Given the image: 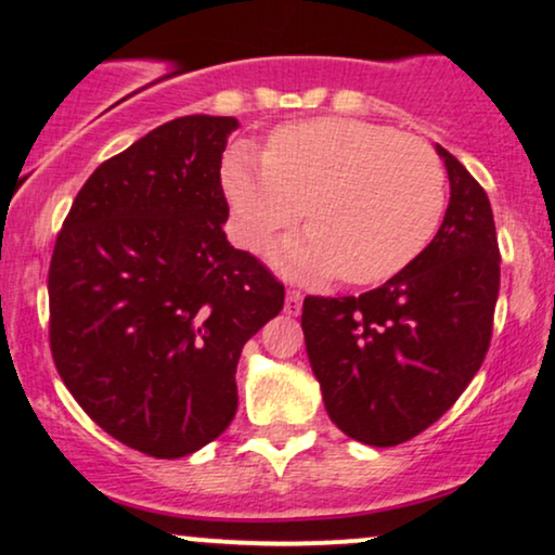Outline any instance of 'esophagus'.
Masks as SVG:
<instances>
[{
    "instance_id": "obj_1",
    "label": "esophagus",
    "mask_w": 555,
    "mask_h": 555,
    "mask_svg": "<svg viewBox=\"0 0 555 555\" xmlns=\"http://www.w3.org/2000/svg\"><path fill=\"white\" fill-rule=\"evenodd\" d=\"M299 310H302V295H299L297 289H289V292H286V299H284V313L286 315H299Z\"/></svg>"
}]
</instances>
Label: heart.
Returning <instances> with one entry per match:
<instances>
[{
    "mask_svg": "<svg viewBox=\"0 0 555 555\" xmlns=\"http://www.w3.org/2000/svg\"><path fill=\"white\" fill-rule=\"evenodd\" d=\"M237 240L260 250L302 219L276 263L295 276L378 284L423 256L446 214V169L430 143L393 127L321 117L237 143L221 162Z\"/></svg>",
    "mask_w": 555,
    "mask_h": 555,
    "instance_id": "heart-1",
    "label": "heart"
}]
</instances>
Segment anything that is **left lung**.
<instances>
[{"label": "left lung", "instance_id": "8db88e82", "mask_svg": "<svg viewBox=\"0 0 555 555\" xmlns=\"http://www.w3.org/2000/svg\"><path fill=\"white\" fill-rule=\"evenodd\" d=\"M438 234L360 297H305L302 331L328 417L367 446H397L460 399L490 347L501 256L486 190L449 151Z\"/></svg>", "mask_w": 555, "mask_h": 555}]
</instances>
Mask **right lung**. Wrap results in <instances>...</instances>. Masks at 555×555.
Segmentation results:
<instances>
[{
    "instance_id": "add662e5",
    "label": "right lung",
    "mask_w": 555,
    "mask_h": 555,
    "mask_svg": "<svg viewBox=\"0 0 555 555\" xmlns=\"http://www.w3.org/2000/svg\"><path fill=\"white\" fill-rule=\"evenodd\" d=\"M234 117L171 119L82 184L49 266V344L75 401L119 443L180 460L237 412L242 347L284 284L224 234Z\"/></svg>"
}]
</instances>
